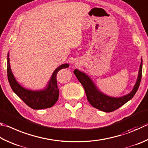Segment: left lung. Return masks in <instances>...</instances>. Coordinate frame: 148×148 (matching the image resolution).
Instances as JSON below:
<instances>
[{
	"label": "left lung",
	"instance_id": "8db88e82",
	"mask_svg": "<svg viewBox=\"0 0 148 148\" xmlns=\"http://www.w3.org/2000/svg\"><path fill=\"white\" fill-rule=\"evenodd\" d=\"M142 73V60L141 59V63L140 65L137 80L134 86L132 91L128 95L122 96L120 98L110 97L104 95L99 90L87 74L80 72L78 70H74V74L76 75L77 79L82 83L84 88L87 100L91 106L100 111L109 112L114 111L119 107L124 105L126 102L130 100L137 91L140 83Z\"/></svg>",
	"mask_w": 148,
	"mask_h": 148
}]
</instances>
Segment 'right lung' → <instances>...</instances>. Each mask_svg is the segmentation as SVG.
Masks as SVG:
<instances>
[{
  "instance_id": "1",
  "label": "right lung",
  "mask_w": 148,
  "mask_h": 148,
  "mask_svg": "<svg viewBox=\"0 0 148 148\" xmlns=\"http://www.w3.org/2000/svg\"><path fill=\"white\" fill-rule=\"evenodd\" d=\"M69 66V65L67 63L58 66L53 72L47 87L45 89L33 91L23 88L16 81L10 68L9 53H8L7 74L11 87L13 92L21 100L33 109L50 108L56 103L59 97V89L56 79L57 74L60 70L68 68Z\"/></svg>"
}]
</instances>
